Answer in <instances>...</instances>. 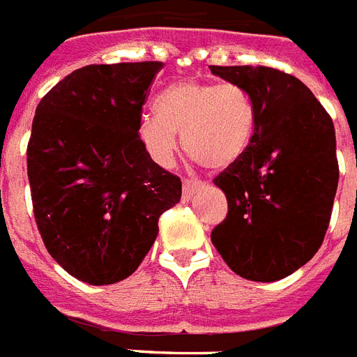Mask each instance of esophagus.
Instances as JSON below:
<instances>
[{
    "mask_svg": "<svg viewBox=\"0 0 357 357\" xmlns=\"http://www.w3.org/2000/svg\"><path fill=\"white\" fill-rule=\"evenodd\" d=\"M203 186H205V184L201 181H184V186H182V199L190 201L199 190H203Z\"/></svg>",
    "mask_w": 357,
    "mask_h": 357,
    "instance_id": "34e87169",
    "label": "esophagus"
}]
</instances>
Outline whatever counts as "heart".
<instances>
[{
    "instance_id": "heart-1",
    "label": "heart",
    "mask_w": 357,
    "mask_h": 357,
    "mask_svg": "<svg viewBox=\"0 0 357 357\" xmlns=\"http://www.w3.org/2000/svg\"><path fill=\"white\" fill-rule=\"evenodd\" d=\"M154 112L141 118L139 137L160 165L175 160L182 135L188 156L208 169L229 167L245 154L256 126L250 93L233 82H175L158 96Z\"/></svg>"
}]
</instances>
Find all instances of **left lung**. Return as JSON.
<instances>
[{
    "mask_svg": "<svg viewBox=\"0 0 357 357\" xmlns=\"http://www.w3.org/2000/svg\"><path fill=\"white\" fill-rule=\"evenodd\" d=\"M250 93L256 126L248 149L214 184L227 216L211 233L229 269L275 282L307 264L328 231L339 184L333 120L314 93L273 67L211 66Z\"/></svg>",
    "mask_w": 357,
    "mask_h": 357,
    "instance_id": "left-lung-1",
    "label": "left lung"
}]
</instances>
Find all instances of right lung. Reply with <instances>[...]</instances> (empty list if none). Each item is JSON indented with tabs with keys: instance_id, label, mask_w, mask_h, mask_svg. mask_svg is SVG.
<instances>
[{
	"instance_id": "1",
	"label": "right lung",
	"mask_w": 357,
	"mask_h": 357,
	"mask_svg": "<svg viewBox=\"0 0 357 357\" xmlns=\"http://www.w3.org/2000/svg\"><path fill=\"white\" fill-rule=\"evenodd\" d=\"M162 61L80 67L36 109L28 178L48 254L92 286L124 280L158 237V220L181 201L182 182L139 137Z\"/></svg>"
}]
</instances>
